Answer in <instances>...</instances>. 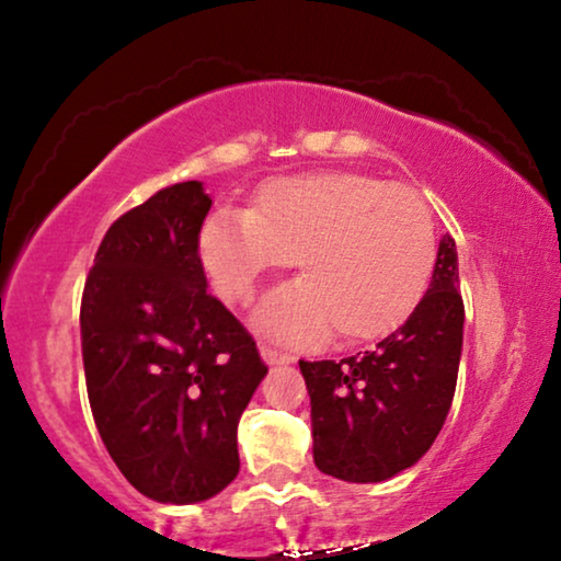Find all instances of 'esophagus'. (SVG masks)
<instances>
[{
  "mask_svg": "<svg viewBox=\"0 0 561 561\" xmlns=\"http://www.w3.org/2000/svg\"><path fill=\"white\" fill-rule=\"evenodd\" d=\"M260 357L265 359V365H288L294 363V355H288V352H280L275 347H267V344H260Z\"/></svg>",
  "mask_w": 561,
  "mask_h": 561,
  "instance_id": "obj_1",
  "label": "esophagus"
}]
</instances>
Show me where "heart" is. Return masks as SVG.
I'll use <instances>...</instances> for the list:
<instances>
[{
	"mask_svg": "<svg viewBox=\"0 0 561 561\" xmlns=\"http://www.w3.org/2000/svg\"><path fill=\"white\" fill-rule=\"evenodd\" d=\"M198 255L225 301H244L265 275L296 260L301 280L252 311L260 332L290 344H363L393 334L424 301L436 229L424 198L352 171L301 173L257 188L248 211L204 221Z\"/></svg>",
	"mask_w": 561,
	"mask_h": 561,
	"instance_id": "1",
	"label": "heart"
}]
</instances>
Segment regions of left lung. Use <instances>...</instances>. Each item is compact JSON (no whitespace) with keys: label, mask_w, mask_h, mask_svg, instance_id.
<instances>
[{"label":"left lung","mask_w":561,"mask_h":561,"mask_svg":"<svg viewBox=\"0 0 561 561\" xmlns=\"http://www.w3.org/2000/svg\"><path fill=\"white\" fill-rule=\"evenodd\" d=\"M457 248L442 237L413 317L370 352L301 359L311 396L313 462L344 482H382L416 465L442 432L457 388L465 304Z\"/></svg>","instance_id":"1"}]
</instances>
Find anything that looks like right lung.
I'll return each mask as SVG.
<instances>
[{
  "instance_id": "right-lung-1",
  "label": "right lung",
  "mask_w": 561,
  "mask_h": 561,
  "mask_svg": "<svg viewBox=\"0 0 561 561\" xmlns=\"http://www.w3.org/2000/svg\"><path fill=\"white\" fill-rule=\"evenodd\" d=\"M202 181L160 188L106 229L81 298L91 413L129 485L158 503L221 493L240 472L237 424L267 375L255 340L211 294Z\"/></svg>"
}]
</instances>
